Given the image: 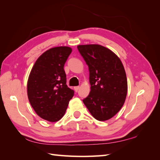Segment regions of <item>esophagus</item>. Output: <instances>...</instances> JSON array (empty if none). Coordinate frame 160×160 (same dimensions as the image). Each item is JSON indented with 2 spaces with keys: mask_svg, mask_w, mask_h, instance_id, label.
I'll return each instance as SVG.
<instances>
[{
  "mask_svg": "<svg viewBox=\"0 0 160 160\" xmlns=\"http://www.w3.org/2000/svg\"><path fill=\"white\" fill-rule=\"evenodd\" d=\"M74 90H75L76 92H77L78 90H79V86H76V87H74Z\"/></svg>",
  "mask_w": 160,
  "mask_h": 160,
  "instance_id": "obj_1",
  "label": "esophagus"
}]
</instances>
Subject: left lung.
Segmentation results:
<instances>
[{
	"instance_id": "left-lung-1",
	"label": "left lung",
	"mask_w": 160,
	"mask_h": 160,
	"mask_svg": "<svg viewBox=\"0 0 160 160\" xmlns=\"http://www.w3.org/2000/svg\"><path fill=\"white\" fill-rule=\"evenodd\" d=\"M77 48L90 71L91 90L83 103L95 119L109 120L125 101L127 80L124 66L114 52L102 46L79 45Z\"/></svg>"
}]
</instances>
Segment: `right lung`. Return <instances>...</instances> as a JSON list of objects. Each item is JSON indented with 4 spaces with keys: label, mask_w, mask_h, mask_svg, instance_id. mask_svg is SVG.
<instances>
[{
    "label": "right lung",
    "mask_w": 160,
    "mask_h": 160,
    "mask_svg": "<svg viewBox=\"0 0 160 160\" xmlns=\"http://www.w3.org/2000/svg\"><path fill=\"white\" fill-rule=\"evenodd\" d=\"M72 52L68 47L50 48L42 54L31 69L27 81V95L37 114L56 122L65 114L74 91L66 85L65 63Z\"/></svg>",
    "instance_id": "right-lung-1"
}]
</instances>
